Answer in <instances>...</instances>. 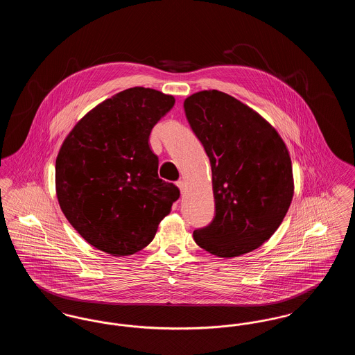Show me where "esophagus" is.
I'll return each instance as SVG.
<instances>
[{
  "label": "esophagus",
  "mask_w": 355,
  "mask_h": 355,
  "mask_svg": "<svg viewBox=\"0 0 355 355\" xmlns=\"http://www.w3.org/2000/svg\"><path fill=\"white\" fill-rule=\"evenodd\" d=\"M177 186L180 187V190L181 191H184L185 190V181L184 180H180V181H177Z\"/></svg>",
  "instance_id": "1"
}]
</instances>
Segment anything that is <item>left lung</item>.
<instances>
[{
    "instance_id": "obj_1",
    "label": "left lung",
    "mask_w": 355,
    "mask_h": 355,
    "mask_svg": "<svg viewBox=\"0 0 355 355\" xmlns=\"http://www.w3.org/2000/svg\"><path fill=\"white\" fill-rule=\"evenodd\" d=\"M184 109L210 159L216 202L194 241L220 258L250 253L275 233L293 200L286 145L266 119L218 90L191 94Z\"/></svg>"
}]
</instances>
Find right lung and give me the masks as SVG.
I'll list each match as a JSON object with an SVG mask.
<instances>
[{"instance_id": "1", "label": "right lung", "mask_w": 355, "mask_h": 355, "mask_svg": "<svg viewBox=\"0 0 355 355\" xmlns=\"http://www.w3.org/2000/svg\"><path fill=\"white\" fill-rule=\"evenodd\" d=\"M174 97L130 87L92 109L65 138L55 159V191L70 225L114 257L142 250L180 198L158 177L149 146L154 125Z\"/></svg>"}]
</instances>
